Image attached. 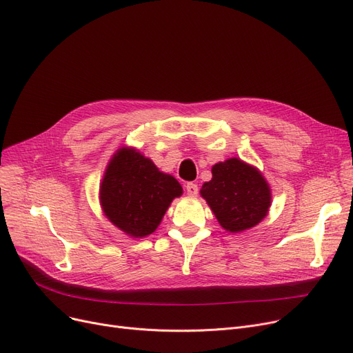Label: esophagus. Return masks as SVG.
<instances>
[{
	"mask_svg": "<svg viewBox=\"0 0 353 353\" xmlns=\"http://www.w3.org/2000/svg\"><path fill=\"white\" fill-rule=\"evenodd\" d=\"M186 193L190 196V197H196L197 193H199V186L194 183H188L186 184Z\"/></svg>",
	"mask_w": 353,
	"mask_h": 353,
	"instance_id": "obj_1",
	"label": "esophagus"
}]
</instances>
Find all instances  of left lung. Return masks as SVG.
Listing matches in <instances>:
<instances>
[{"label": "left lung", "instance_id": "left-lung-1", "mask_svg": "<svg viewBox=\"0 0 353 353\" xmlns=\"http://www.w3.org/2000/svg\"><path fill=\"white\" fill-rule=\"evenodd\" d=\"M219 225L230 233L254 228L272 205L269 183L257 167L230 157L212 167V180L200 189Z\"/></svg>", "mask_w": 353, "mask_h": 353}]
</instances>
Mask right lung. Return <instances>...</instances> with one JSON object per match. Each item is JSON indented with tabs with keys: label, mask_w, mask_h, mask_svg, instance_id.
Returning <instances> with one entry per match:
<instances>
[{
	"label": "right lung",
	"mask_w": 353,
	"mask_h": 353,
	"mask_svg": "<svg viewBox=\"0 0 353 353\" xmlns=\"http://www.w3.org/2000/svg\"><path fill=\"white\" fill-rule=\"evenodd\" d=\"M183 194L180 183L163 173L136 147L123 145L110 159L100 183V205L104 216L133 239L152 234Z\"/></svg>",
	"instance_id": "add662e5"
}]
</instances>
